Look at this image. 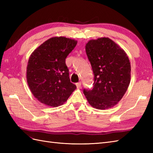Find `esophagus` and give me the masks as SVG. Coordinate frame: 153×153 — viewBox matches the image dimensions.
Returning a JSON list of instances; mask_svg holds the SVG:
<instances>
[{
	"mask_svg": "<svg viewBox=\"0 0 153 153\" xmlns=\"http://www.w3.org/2000/svg\"><path fill=\"white\" fill-rule=\"evenodd\" d=\"M81 86H82V82H78V83H76L77 88H80Z\"/></svg>",
	"mask_w": 153,
	"mask_h": 153,
	"instance_id": "esophagus-1",
	"label": "esophagus"
}]
</instances>
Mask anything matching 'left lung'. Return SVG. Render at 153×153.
<instances>
[{
  "label": "left lung",
  "mask_w": 153,
  "mask_h": 153,
  "mask_svg": "<svg viewBox=\"0 0 153 153\" xmlns=\"http://www.w3.org/2000/svg\"><path fill=\"white\" fill-rule=\"evenodd\" d=\"M85 51L95 77L93 89H84V95L93 108H112L122 99L130 83L129 58L126 52L108 37L89 41Z\"/></svg>",
  "instance_id": "obj_1"
}]
</instances>
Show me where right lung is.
Returning <instances> with one entry per match:
<instances>
[{"instance_id":"1","label":"right lung","mask_w":153,"mask_h":153,"mask_svg":"<svg viewBox=\"0 0 153 153\" xmlns=\"http://www.w3.org/2000/svg\"><path fill=\"white\" fill-rule=\"evenodd\" d=\"M77 43L64 37H52L31 53L27 62V82L40 102L52 107L60 106L76 89L70 82L65 60Z\"/></svg>"}]
</instances>
